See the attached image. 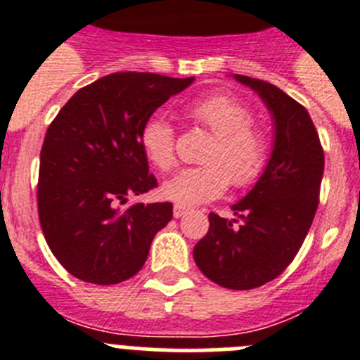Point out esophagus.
I'll use <instances>...</instances> for the list:
<instances>
[{
  "instance_id": "1",
  "label": "esophagus",
  "mask_w": 360,
  "mask_h": 360,
  "mask_svg": "<svg viewBox=\"0 0 360 360\" xmlns=\"http://www.w3.org/2000/svg\"><path fill=\"white\" fill-rule=\"evenodd\" d=\"M187 212H189V209L184 207V205H174V207H173L174 218H182V216L187 214Z\"/></svg>"
}]
</instances>
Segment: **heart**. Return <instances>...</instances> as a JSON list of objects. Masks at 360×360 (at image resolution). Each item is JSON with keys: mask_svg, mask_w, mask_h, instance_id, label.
I'll return each mask as SVG.
<instances>
[{"mask_svg": "<svg viewBox=\"0 0 360 360\" xmlns=\"http://www.w3.org/2000/svg\"><path fill=\"white\" fill-rule=\"evenodd\" d=\"M191 120L212 133L203 162L184 167L162 184V196L178 205H200L219 198L232 187H249L269 160V139L254 126L250 108L231 95H211L189 108ZM142 151L155 167L171 169L176 160V131L162 115H151L141 128Z\"/></svg>", "mask_w": 360, "mask_h": 360, "instance_id": "obj_1", "label": "heart"}]
</instances>
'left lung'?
Returning a JSON list of instances; mask_svg holds the SVG:
<instances>
[{
	"label": "left lung",
	"instance_id": "1",
	"mask_svg": "<svg viewBox=\"0 0 360 360\" xmlns=\"http://www.w3.org/2000/svg\"><path fill=\"white\" fill-rule=\"evenodd\" d=\"M234 79L269 108L274 149L256 186L232 205L236 218L209 214L193 256L219 287L250 290L278 278L301 249L319 205L324 151L307 108L262 79Z\"/></svg>",
	"mask_w": 360,
	"mask_h": 360
}]
</instances>
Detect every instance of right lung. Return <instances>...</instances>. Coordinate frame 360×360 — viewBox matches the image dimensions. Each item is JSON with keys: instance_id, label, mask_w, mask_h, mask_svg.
I'll use <instances>...</instances> for the list:
<instances>
[{"instance_id": "right-lung-1", "label": "right lung", "mask_w": 360, "mask_h": 360, "mask_svg": "<svg viewBox=\"0 0 360 360\" xmlns=\"http://www.w3.org/2000/svg\"><path fill=\"white\" fill-rule=\"evenodd\" d=\"M195 77L117 72L84 86L61 108L41 148L37 209L44 240L70 274L117 285L144 266L173 218V203H135L158 186L142 151V124Z\"/></svg>"}]
</instances>
